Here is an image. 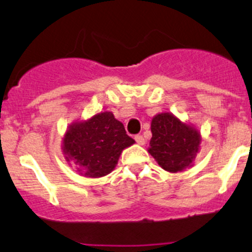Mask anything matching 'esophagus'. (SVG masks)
Returning <instances> with one entry per match:
<instances>
[{
	"label": "esophagus",
	"mask_w": 252,
	"mask_h": 252,
	"mask_svg": "<svg viewBox=\"0 0 252 252\" xmlns=\"http://www.w3.org/2000/svg\"><path fill=\"white\" fill-rule=\"evenodd\" d=\"M135 140H136V143L138 144V145H144V144H145V138H144V137L140 136V135H137L135 137Z\"/></svg>",
	"instance_id": "obj_1"
}]
</instances>
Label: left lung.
<instances>
[{
  "label": "left lung",
  "instance_id": "1",
  "mask_svg": "<svg viewBox=\"0 0 252 252\" xmlns=\"http://www.w3.org/2000/svg\"><path fill=\"white\" fill-rule=\"evenodd\" d=\"M152 138L147 150L161 168L184 172L193 166L202 135L193 124L182 122L172 113H159L151 121Z\"/></svg>",
  "mask_w": 252,
  "mask_h": 252
}]
</instances>
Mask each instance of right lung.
Returning <instances> with one entry per match:
<instances>
[{"label": "right lung", "instance_id": "right-lung-1", "mask_svg": "<svg viewBox=\"0 0 252 252\" xmlns=\"http://www.w3.org/2000/svg\"><path fill=\"white\" fill-rule=\"evenodd\" d=\"M133 144L112 112H100L70 124L62 138V153L79 175L98 179L112 173L122 151Z\"/></svg>", "mask_w": 252, "mask_h": 252}]
</instances>
